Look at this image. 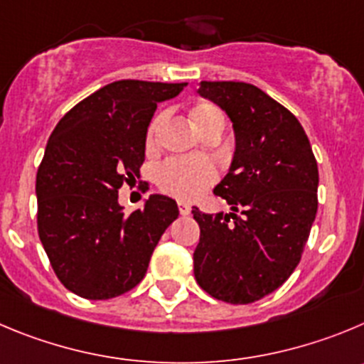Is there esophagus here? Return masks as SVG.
I'll list each match as a JSON object with an SVG mask.
<instances>
[{
	"label": "esophagus",
	"instance_id": "34e87169",
	"mask_svg": "<svg viewBox=\"0 0 364 364\" xmlns=\"http://www.w3.org/2000/svg\"><path fill=\"white\" fill-rule=\"evenodd\" d=\"M178 208H179V213H181V215H190V212H192V208H190V205H188V203H183V201H179Z\"/></svg>",
	"mask_w": 364,
	"mask_h": 364
}]
</instances>
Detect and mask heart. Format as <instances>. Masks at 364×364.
I'll list each match as a JSON object with an SVG mask.
<instances>
[{
    "label": "heart",
    "mask_w": 364,
    "mask_h": 364,
    "mask_svg": "<svg viewBox=\"0 0 364 364\" xmlns=\"http://www.w3.org/2000/svg\"><path fill=\"white\" fill-rule=\"evenodd\" d=\"M193 125L198 131L205 132L213 125H223V111L213 104H198L190 111ZM165 122V114H158L152 120L147 132V144L152 145L156 141L159 129ZM158 183L165 192L172 193L179 199H193L205 188H208L217 179V168L208 159H168L158 168Z\"/></svg>",
    "instance_id": "heart-1"
}]
</instances>
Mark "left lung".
I'll return each instance as SVG.
<instances>
[{"label":"left lung","instance_id":"1","mask_svg":"<svg viewBox=\"0 0 364 364\" xmlns=\"http://www.w3.org/2000/svg\"><path fill=\"white\" fill-rule=\"evenodd\" d=\"M233 124L228 174L213 188L230 213L193 206L201 235L193 274L210 296L251 304L278 289L296 269L318 210V163L291 111L247 82L199 84Z\"/></svg>","mask_w":364,"mask_h":364}]
</instances>
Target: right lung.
Listing matches in <instances>:
<instances>
[{"label":"right lung","mask_w":364,"mask_h":364,"mask_svg":"<svg viewBox=\"0 0 364 364\" xmlns=\"http://www.w3.org/2000/svg\"><path fill=\"white\" fill-rule=\"evenodd\" d=\"M186 82L117 80L68 111L50 136L36 179L37 230L57 278L87 300L140 284L156 244L179 215L152 193L124 213L118 190L140 178L147 129L159 102Z\"/></svg>","instance_id":"add662e5"}]
</instances>
